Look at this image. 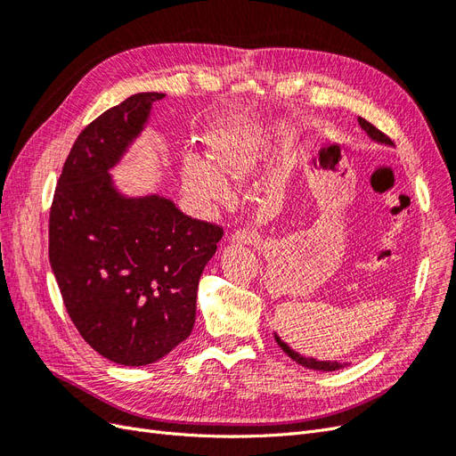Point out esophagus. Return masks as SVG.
I'll return each mask as SVG.
<instances>
[{
    "instance_id": "34e87169",
    "label": "esophagus",
    "mask_w": 456,
    "mask_h": 456,
    "mask_svg": "<svg viewBox=\"0 0 456 456\" xmlns=\"http://www.w3.org/2000/svg\"><path fill=\"white\" fill-rule=\"evenodd\" d=\"M230 241L236 243V245H258L262 241V236L256 230H238L233 232L230 236Z\"/></svg>"
}]
</instances>
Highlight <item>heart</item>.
Masks as SVG:
<instances>
[{
  "label": "heart",
  "instance_id": "1",
  "mask_svg": "<svg viewBox=\"0 0 456 456\" xmlns=\"http://www.w3.org/2000/svg\"><path fill=\"white\" fill-rule=\"evenodd\" d=\"M260 134L241 126L218 127L209 136L211 158L198 151H186L183 159V175L188 191L201 201H220L228 196L230 186L224 172L232 176L249 175L262 158Z\"/></svg>",
  "mask_w": 456,
  "mask_h": 456
}]
</instances>
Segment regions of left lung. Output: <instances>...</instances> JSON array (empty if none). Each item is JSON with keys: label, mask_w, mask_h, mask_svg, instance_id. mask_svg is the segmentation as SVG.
Returning a JSON list of instances; mask_svg holds the SVG:
<instances>
[{"label": "left lung", "mask_w": 456, "mask_h": 456, "mask_svg": "<svg viewBox=\"0 0 456 456\" xmlns=\"http://www.w3.org/2000/svg\"><path fill=\"white\" fill-rule=\"evenodd\" d=\"M357 123H360V127L369 134L370 141H375V142H379V144H386V146H394V142L388 139V136H386L382 131H379L375 126H370V123H369L367 119L357 118ZM273 338H275V342L280 344V348H281L289 357H291L293 362H297V363L302 365V367L314 369V370H338V369L344 367V365L338 363V362H317V360H314V357L300 355L298 352L289 348V344H285L275 333H273Z\"/></svg>", "instance_id": "8db88e82"}]
</instances>
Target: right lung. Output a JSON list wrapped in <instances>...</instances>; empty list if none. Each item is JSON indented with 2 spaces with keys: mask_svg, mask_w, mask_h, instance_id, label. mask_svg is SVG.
<instances>
[{
  "mask_svg": "<svg viewBox=\"0 0 456 456\" xmlns=\"http://www.w3.org/2000/svg\"><path fill=\"white\" fill-rule=\"evenodd\" d=\"M163 96L136 93L79 133L49 216V260L70 320L94 352L127 367L188 338L200 278L224 233L169 198L123 194L110 175Z\"/></svg>",
  "mask_w": 456,
  "mask_h": 456,
  "instance_id": "add662e5",
  "label": "right lung"
}]
</instances>
